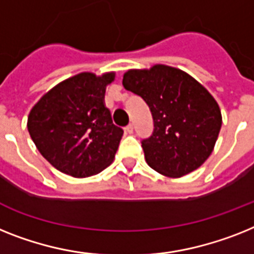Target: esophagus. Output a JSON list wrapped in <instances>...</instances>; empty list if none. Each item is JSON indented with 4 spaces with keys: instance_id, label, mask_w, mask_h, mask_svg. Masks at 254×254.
Returning a JSON list of instances; mask_svg holds the SVG:
<instances>
[{
    "instance_id": "1",
    "label": "esophagus",
    "mask_w": 254,
    "mask_h": 254,
    "mask_svg": "<svg viewBox=\"0 0 254 254\" xmlns=\"http://www.w3.org/2000/svg\"><path fill=\"white\" fill-rule=\"evenodd\" d=\"M126 131L128 132V133H132V132H133V126H132L131 123H129V125L127 126V127H126Z\"/></svg>"
}]
</instances>
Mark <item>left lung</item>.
Segmentation results:
<instances>
[{
    "label": "left lung",
    "mask_w": 254,
    "mask_h": 254,
    "mask_svg": "<svg viewBox=\"0 0 254 254\" xmlns=\"http://www.w3.org/2000/svg\"><path fill=\"white\" fill-rule=\"evenodd\" d=\"M123 87L149 106L153 132L141 140L146 163L170 178L200 167L213 152L222 126L219 106L200 83L183 71L157 64L131 70Z\"/></svg>",
    "instance_id": "obj_1"
}]
</instances>
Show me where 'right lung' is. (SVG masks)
<instances>
[{
	"label": "right lung",
	"mask_w": 254,
	"mask_h": 254,
	"mask_svg": "<svg viewBox=\"0 0 254 254\" xmlns=\"http://www.w3.org/2000/svg\"><path fill=\"white\" fill-rule=\"evenodd\" d=\"M114 74L83 72L44 94L28 115V132L57 170L74 178L101 173L113 162L123 129L104 105Z\"/></svg>",
	"instance_id": "obj_1"
}]
</instances>
